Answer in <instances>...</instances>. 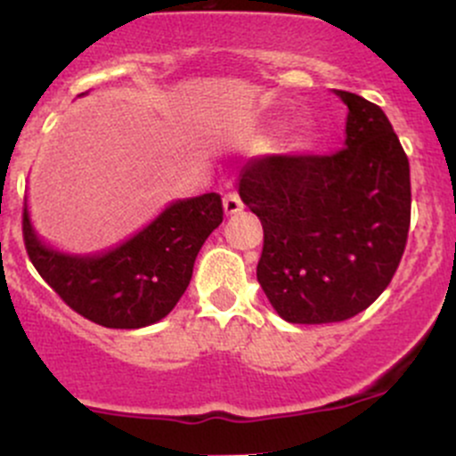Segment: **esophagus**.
<instances>
[{"instance_id":"esophagus-1","label":"esophagus","mask_w":456,"mask_h":456,"mask_svg":"<svg viewBox=\"0 0 456 456\" xmlns=\"http://www.w3.org/2000/svg\"><path fill=\"white\" fill-rule=\"evenodd\" d=\"M223 209L227 216H233V214H240L242 212V200L240 196L233 194V191H229V194H224L223 199Z\"/></svg>"}]
</instances>
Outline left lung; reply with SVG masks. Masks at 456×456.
Listing matches in <instances>:
<instances>
[{"mask_svg":"<svg viewBox=\"0 0 456 456\" xmlns=\"http://www.w3.org/2000/svg\"><path fill=\"white\" fill-rule=\"evenodd\" d=\"M347 107L334 155L251 159L238 194L265 227L257 281L289 323H337L389 286L411 224V172L380 107L334 89Z\"/></svg>","mask_w":456,"mask_h":456,"instance_id":"1","label":"left lung"}]
</instances>
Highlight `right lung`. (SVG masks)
Wrapping results in <instances>:
<instances>
[{"mask_svg":"<svg viewBox=\"0 0 456 456\" xmlns=\"http://www.w3.org/2000/svg\"><path fill=\"white\" fill-rule=\"evenodd\" d=\"M223 223L220 196L179 199L107 251L67 253L47 244L23 208L28 256L61 299L104 328L137 330L170 314L191 280L196 256Z\"/></svg>","mask_w":456,"mask_h":456,"instance_id":"obj_1","label":"right lung"}]
</instances>
